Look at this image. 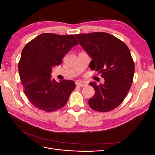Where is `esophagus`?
Listing matches in <instances>:
<instances>
[{
	"label": "esophagus",
	"mask_w": 155,
	"mask_h": 155,
	"mask_svg": "<svg viewBox=\"0 0 155 155\" xmlns=\"http://www.w3.org/2000/svg\"><path fill=\"white\" fill-rule=\"evenodd\" d=\"M88 85L87 83L86 82H83V81H80L79 83H76V85L78 87H85Z\"/></svg>",
	"instance_id": "esophagus-1"
}]
</instances>
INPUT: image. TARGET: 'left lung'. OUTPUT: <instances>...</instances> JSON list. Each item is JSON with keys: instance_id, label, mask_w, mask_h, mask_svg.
Wrapping results in <instances>:
<instances>
[{"instance_id": "left-lung-1", "label": "left lung", "mask_w": 155, "mask_h": 155, "mask_svg": "<svg viewBox=\"0 0 155 155\" xmlns=\"http://www.w3.org/2000/svg\"><path fill=\"white\" fill-rule=\"evenodd\" d=\"M79 43L92 58L89 67L101 74L104 85L89 84L95 90L88 100L91 109L109 112L118 107L132 85L134 63L130 50L122 41L105 32L75 35Z\"/></svg>"}]
</instances>
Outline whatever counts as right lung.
Masks as SVG:
<instances>
[{
    "mask_svg": "<svg viewBox=\"0 0 155 155\" xmlns=\"http://www.w3.org/2000/svg\"><path fill=\"white\" fill-rule=\"evenodd\" d=\"M79 44L73 35L44 33L28 43L18 63V72L24 92L35 107L52 112L64 107L76 88L72 80L57 82L51 78L52 68L74 46Z\"/></svg>",
    "mask_w": 155,
    "mask_h": 155,
    "instance_id": "obj_1",
    "label": "right lung"
}]
</instances>
